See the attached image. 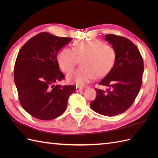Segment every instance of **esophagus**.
Masks as SVG:
<instances>
[{
	"instance_id": "1",
	"label": "esophagus",
	"mask_w": 158,
	"mask_h": 158,
	"mask_svg": "<svg viewBox=\"0 0 158 158\" xmlns=\"http://www.w3.org/2000/svg\"><path fill=\"white\" fill-rule=\"evenodd\" d=\"M84 89L82 87H79V86H77L76 87V91L77 92H79V91H82V90Z\"/></svg>"
}]
</instances>
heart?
Returning a JSON list of instances; mask_svg holds the SVG:
<instances>
[{
    "instance_id": "obj_1",
    "label": "heart",
    "mask_w": 158,
    "mask_h": 158,
    "mask_svg": "<svg viewBox=\"0 0 158 158\" xmlns=\"http://www.w3.org/2000/svg\"><path fill=\"white\" fill-rule=\"evenodd\" d=\"M78 60L81 67L67 76V80L78 85H84L95 78L106 75L115 64L116 51L98 39L78 41L73 43V49L64 48L57 56L60 68L69 74L75 69Z\"/></svg>"
}]
</instances>
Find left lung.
I'll return each mask as SVG.
<instances>
[{
  "label": "left lung",
  "instance_id": "8db88e82",
  "mask_svg": "<svg viewBox=\"0 0 158 158\" xmlns=\"http://www.w3.org/2000/svg\"><path fill=\"white\" fill-rule=\"evenodd\" d=\"M105 39L115 49V62L99 83L108 88L106 92L95 89L96 99L89 105L95 112L110 117L125 112L133 104L142 85L144 65L139 49L129 39L115 35H107Z\"/></svg>",
  "mask_w": 158,
  "mask_h": 158
}]
</instances>
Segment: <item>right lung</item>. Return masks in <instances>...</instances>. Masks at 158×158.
<instances>
[{"mask_svg":"<svg viewBox=\"0 0 158 158\" xmlns=\"http://www.w3.org/2000/svg\"><path fill=\"white\" fill-rule=\"evenodd\" d=\"M41 32L26 42L17 57L14 81L19 100L26 112L36 119H55L65 111L75 85H56L64 79L57 62L59 50L71 41Z\"/></svg>","mask_w":158,"mask_h":158,"instance_id":"obj_1","label":"right lung"}]
</instances>
